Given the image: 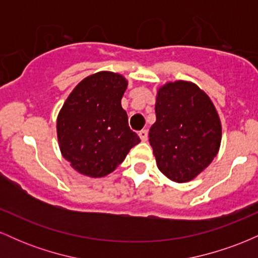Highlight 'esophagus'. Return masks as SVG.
I'll return each mask as SVG.
<instances>
[{
	"mask_svg": "<svg viewBox=\"0 0 258 258\" xmlns=\"http://www.w3.org/2000/svg\"><path fill=\"white\" fill-rule=\"evenodd\" d=\"M138 135H139V137H141V139L143 142H146L148 139V131H147V130H142V131L138 132Z\"/></svg>",
	"mask_w": 258,
	"mask_h": 258,
	"instance_id": "1",
	"label": "esophagus"
}]
</instances>
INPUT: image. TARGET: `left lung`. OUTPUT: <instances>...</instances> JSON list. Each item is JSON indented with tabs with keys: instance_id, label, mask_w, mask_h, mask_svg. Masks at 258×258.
Listing matches in <instances>:
<instances>
[{
	"instance_id": "8db88e82",
	"label": "left lung",
	"mask_w": 258,
	"mask_h": 258,
	"mask_svg": "<svg viewBox=\"0 0 258 258\" xmlns=\"http://www.w3.org/2000/svg\"><path fill=\"white\" fill-rule=\"evenodd\" d=\"M155 112L149 142L159 170L177 183L194 179L220 150L222 127L214 103L195 84L168 82L158 91Z\"/></svg>"
}]
</instances>
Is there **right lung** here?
Here are the masks:
<instances>
[{"label":"right lung","mask_w":258,"mask_h":258,"mask_svg":"<svg viewBox=\"0 0 258 258\" xmlns=\"http://www.w3.org/2000/svg\"><path fill=\"white\" fill-rule=\"evenodd\" d=\"M123 76L100 72L82 80L59 111L57 135L61 155L88 177L111 173L141 142L121 106Z\"/></svg>","instance_id":"add662e5"}]
</instances>
